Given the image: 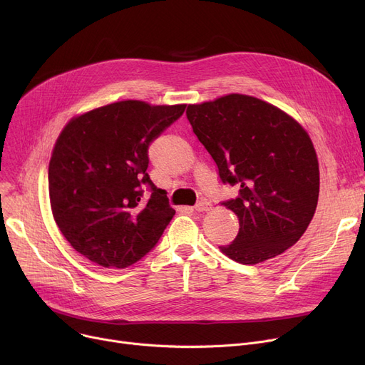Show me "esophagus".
Returning <instances> with one entry per match:
<instances>
[{
    "instance_id": "obj_1",
    "label": "esophagus",
    "mask_w": 365,
    "mask_h": 365,
    "mask_svg": "<svg viewBox=\"0 0 365 365\" xmlns=\"http://www.w3.org/2000/svg\"><path fill=\"white\" fill-rule=\"evenodd\" d=\"M212 208V204H210L208 201H200L197 205H195V212H207V210Z\"/></svg>"
}]
</instances>
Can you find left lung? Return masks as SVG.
I'll list each match as a JSON object with an SVG mask.
<instances>
[{"instance_id":"left-lung-1","label":"left lung","mask_w":365,"mask_h":365,"mask_svg":"<svg viewBox=\"0 0 365 365\" xmlns=\"http://www.w3.org/2000/svg\"><path fill=\"white\" fill-rule=\"evenodd\" d=\"M186 117L215 160L220 182L240 186L237 198L222 202L238 216L240 231L220 250L238 263L256 264L294 245L319 194L308 133L281 109L244 94L189 105Z\"/></svg>"}]
</instances>
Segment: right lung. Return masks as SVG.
<instances>
[{
  "mask_svg": "<svg viewBox=\"0 0 365 365\" xmlns=\"http://www.w3.org/2000/svg\"><path fill=\"white\" fill-rule=\"evenodd\" d=\"M186 105L124 101L93 109L63 128L48 165L53 217L76 252L103 267L145 257L175 216L148 175L150 143Z\"/></svg>",
  "mask_w": 365,
  "mask_h": 365,
  "instance_id": "right-lung-1",
  "label": "right lung"
}]
</instances>
